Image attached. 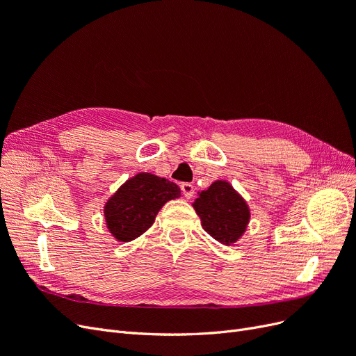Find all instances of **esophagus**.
Segmentation results:
<instances>
[{
  "label": "esophagus",
  "instance_id": "obj_1",
  "mask_svg": "<svg viewBox=\"0 0 356 356\" xmlns=\"http://www.w3.org/2000/svg\"><path fill=\"white\" fill-rule=\"evenodd\" d=\"M181 191H182V195H184L186 199H191L193 195H195V186H193L191 182H182Z\"/></svg>",
  "mask_w": 356,
  "mask_h": 356
}]
</instances>
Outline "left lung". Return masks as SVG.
<instances>
[{"label":"left lung","instance_id":"1","mask_svg":"<svg viewBox=\"0 0 356 356\" xmlns=\"http://www.w3.org/2000/svg\"><path fill=\"white\" fill-rule=\"evenodd\" d=\"M203 230L222 245H234L251 220L250 204L229 181L218 179L193 202Z\"/></svg>","mask_w":356,"mask_h":356}]
</instances>
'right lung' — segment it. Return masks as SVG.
Listing matches in <instances>:
<instances>
[{"instance_id":"1","label":"right lung","mask_w":356,"mask_h":356,"mask_svg":"<svg viewBox=\"0 0 356 356\" xmlns=\"http://www.w3.org/2000/svg\"><path fill=\"white\" fill-rule=\"evenodd\" d=\"M181 190L175 182L149 172H138L106 199L104 220L117 242H131L144 234L163 204L178 199Z\"/></svg>"}]
</instances>
